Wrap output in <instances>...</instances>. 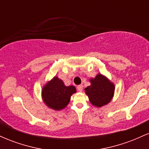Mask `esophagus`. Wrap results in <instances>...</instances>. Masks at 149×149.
<instances>
[{
  "instance_id": "obj_1",
  "label": "esophagus",
  "mask_w": 149,
  "mask_h": 149,
  "mask_svg": "<svg viewBox=\"0 0 149 149\" xmlns=\"http://www.w3.org/2000/svg\"><path fill=\"white\" fill-rule=\"evenodd\" d=\"M83 86L82 85H78V87H77V90H78L79 92L83 91Z\"/></svg>"
}]
</instances>
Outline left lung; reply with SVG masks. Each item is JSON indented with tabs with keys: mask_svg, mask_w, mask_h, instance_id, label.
Here are the masks:
<instances>
[{
	"mask_svg": "<svg viewBox=\"0 0 149 149\" xmlns=\"http://www.w3.org/2000/svg\"><path fill=\"white\" fill-rule=\"evenodd\" d=\"M91 85L85 89L90 103L97 107H102L111 102L115 87L110 80L102 74L90 79Z\"/></svg>",
	"mask_w": 149,
	"mask_h": 149,
	"instance_id": "obj_1",
	"label": "left lung"
}]
</instances>
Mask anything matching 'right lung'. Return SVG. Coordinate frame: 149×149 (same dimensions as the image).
<instances>
[{
	"instance_id": "right-lung-1",
	"label": "right lung",
	"mask_w": 149,
	"mask_h": 149,
	"mask_svg": "<svg viewBox=\"0 0 149 149\" xmlns=\"http://www.w3.org/2000/svg\"><path fill=\"white\" fill-rule=\"evenodd\" d=\"M76 92L74 86H66L62 80L55 76L43 87L42 96L47 107L58 111L68 105L71 96Z\"/></svg>"
}]
</instances>
